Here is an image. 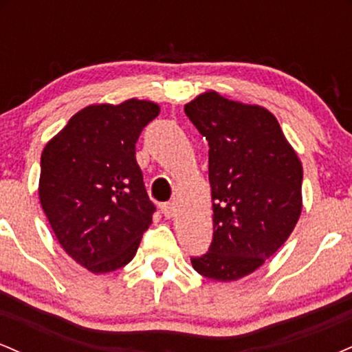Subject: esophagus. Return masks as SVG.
Returning <instances> with one entry per match:
<instances>
[{
	"label": "esophagus",
	"mask_w": 352,
	"mask_h": 352,
	"mask_svg": "<svg viewBox=\"0 0 352 352\" xmlns=\"http://www.w3.org/2000/svg\"><path fill=\"white\" fill-rule=\"evenodd\" d=\"M160 210H162L165 218H172L175 215V205H173L172 201H167V204L160 205Z\"/></svg>",
	"instance_id": "34e87169"
}]
</instances>
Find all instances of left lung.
<instances>
[{
	"label": "left lung",
	"instance_id": "8db88e82",
	"mask_svg": "<svg viewBox=\"0 0 352 352\" xmlns=\"http://www.w3.org/2000/svg\"><path fill=\"white\" fill-rule=\"evenodd\" d=\"M185 114L208 140L213 201V240L192 265L210 280H240L292 235L302 207L301 162L265 107L208 91Z\"/></svg>",
	"mask_w": 352,
	"mask_h": 352
}]
</instances>
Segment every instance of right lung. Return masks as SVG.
I'll list each match as a JSON object with an SVG mask.
<instances>
[{"label": "right lung", "instance_id": "1", "mask_svg": "<svg viewBox=\"0 0 352 352\" xmlns=\"http://www.w3.org/2000/svg\"><path fill=\"white\" fill-rule=\"evenodd\" d=\"M151 100L89 106L41 155L39 200L60 246L92 273L134 258L155 205L135 160L140 132L159 116Z\"/></svg>", "mask_w": 352, "mask_h": 352}]
</instances>
